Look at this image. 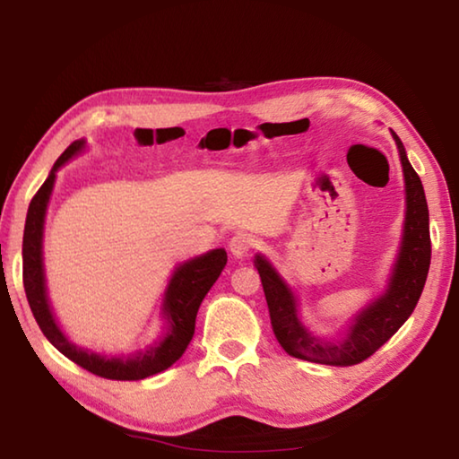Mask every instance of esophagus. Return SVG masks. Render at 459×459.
Here are the masks:
<instances>
[{"label":"esophagus","instance_id":"1","mask_svg":"<svg viewBox=\"0 0 459 459\" xmlns=\"http://www.w3.org/2000/svg\"><path fill=\"white\" fill-rule=\"evenodd\" d=\"M255 247V238L247 232H237L235 237L229 240V248L235 257H245L247 253H251V248Z\"/></svg>","mask_w":459,"mask_h":459}]
</instances>
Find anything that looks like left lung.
I'll use <instances>...</instances> for the list:
<instances>
[{"label":"left lung","instance_id":"8db88e82","mask_svg":"<svg viewBox=\"0 0 459 459\" xmlns=\"http://www.w3.org/2000/svg\"><path fill=\"white\" fill-rule=\"evenodd\" d=\"M394 139L401 152L407 188L405 235H403L399 259L386 293L356 316L344 340L322 342L312 336L298 320V304L290 287L281 281V277L265 259L257 257V271L269 306L271 328L283 351L293 359L328 364V367H352L367 360L407 322L421 298L431 263L429 211H427L423 184L411 168L401 139L397 135Z\"/></svg>","mask_w":459,"mask_h":459}]
</instances>
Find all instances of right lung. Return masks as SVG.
Returning a JSON list of instances; mask_svg holds the SVG:
<instances>
[{
	"mask_svg": "<svg viewBox=\"0 0 459 459\" xmlns=\"http://www.w3.org/2000/svg\"><path fill=\"white\" fill-rule=\"evenodd\" d=\"M82 147V139L73 142L66 147L65 153H62L56 160V164H54L48 178H46V182L40 186V190L34 194L32 202H30L24 229V247H22L26 298L38 325H40V330L44 332V336L48 338L50 344L65 354L66 359H71L74 364H79V367L97 377L111 380H142L172 367V364L184 354L186 348H188L194 336V328H196V316L202 299H204V295L211 291V287L222 273L229 257L224 248H214V251L184 263V265L176 269L164 299L168 330L164 336H161V340L155 342V344H152L147 351H142L134 356L107 359V356L91 354L71 344L65 333L60 332L58 324L54 322L48 298H46L42 269V230L46 206H48L56 169L62 164H66L73 155L79 153Z\"/></svg>",
	"mask_w": 459,
	"mask_h": 459,
	"instance_id": "1",
	"label": "right lung"
}]
</instances>
